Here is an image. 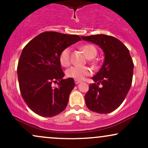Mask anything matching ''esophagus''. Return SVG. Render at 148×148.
<instances>
[{
	"label": "esophagus",
	"mask_w": 148,
	"mask_h": 148,
	"mask_svg": "<svg viewBox=\"0 0 148 148\" xmlns=\"http://www.w3.org/2000/svg\"><path fill=\"white\" fill-rule=\"evenodd\" d=\"M75 82L76 84H79V83L81 82V81L78 80V79H75Z\"/></svg>",
	"instance_id": "obj_1"
}]
</instances>
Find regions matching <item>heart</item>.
<instances>
[{
	"mask_svg": "<svg viewBox=\"0 0 148 148\" xmlns=\"http://www.w3.org/2000/svg\"><path fill=\"white\" fill-rule=\"evenodd\" d=\"M81 49L83 50L86 56L88 58L91 59L93 58L97 54V50L94 46L91 44H86L81 47ZM71 48H64V49L61 52L60 57V62L61 65L63 66H69L71 64ZM91 74V70L89 68L86 66H74L71 67L70 69H68L66 75L69 77H72L73 79H78V80H82L86 76H88Z\"/></svg>",
	"mask_w": 148,
	"mask_h": 148,
	"instance_id": "b5f03b06",
	"label": "heart"
}]
</instances>
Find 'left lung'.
Returning a JSON list of instances; mask_svg holds the SVG:
<instances>
[{"label": "left lung", "mask_w": 148, "mask_h": 148, "mask_svg": "<svg viewBox=\"0 0 148 148\" xmlns=\"http://www.w3.org/2000/svg\"><path fill=\"white\" fill-rule=\"evenodd\" d=\"M82 39L98 45L105 53L100 70L85 95L89 110L99 114L114 112L123 103L132 82L134 63L128 48L112 36L96 34ZM100 84L101 86H99Z\"/></svg>", "instance_id": "8db88e82"}]
</instances>
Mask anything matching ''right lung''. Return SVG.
I'll use <instances>...</instances> for the list:
<instances>
[{
  "instance_id": "obj_1",
  "label": "right lung",
  "mask_w": 148,
  "mask_h": 148,
  "mask_svg": "<svg viewBox=\"0 0 148 148\" xmlns=\"http://www.w3.org/2000/svg\"><path fill=\"white\" fill-rule=\"evenodd\" d=\"M80 40L75 34L44 32L23 48L17 66L19 88L33 112L52 117L66 109L75 82L71 77L62 79L64 73L59 57L64 48ZM57 81L58 86L53 88Z\"/></svg>"
}]
</instances>
